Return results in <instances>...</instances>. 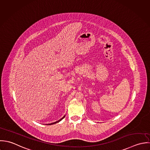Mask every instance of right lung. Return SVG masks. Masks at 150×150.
Masks as SVG:
<instances>
[{"mask_svg":"<svg viewBox=\"0 0 150 150\" xmlns=\"http://www.w3.org/2000/svg\"><path fill=\"white\" fill-rule=\"evenodd\" d=\"M65 116V115H64V117H62L61 119H60V120H58V121H57V122H54V123H50V124H49V125H53V124H54V123H57V122H59L61 121V120H62L63 118H64Z\"/></svg>","mask_w":150,"mask_h":150,"instance_id":"right-lung-1","label":"right lung"}]
</instances>
